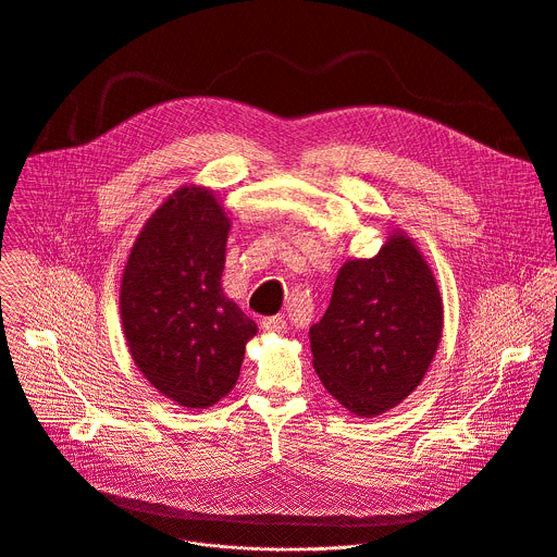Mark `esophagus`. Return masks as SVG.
<instances>
[{"mask_svg": "<svg viewBox=\"0 0 557 557\" xmlns=\"http://www.w3.org/2000/svg\"><path fill=\"white\" fill-rule=\"evenodd\" d=\"M262 327L267 330V332H286V327H288V323H286V319L284 317H267V319H262Z\"/></svg>", "mask_w": 557, "mask_h": 557, "instance_id": "obj_1", "label": "esophagus"}]
</instances>
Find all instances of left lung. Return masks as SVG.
<instances>
[{"label": "left lung", "mask_w": 557, "mask_h": 557, "mask_svg": "<svg viewBox=\"0 0 557 557\" xmlns=\"http://www.w3.org/2000/svg\"><path fill=\"white\" fill-rule=\"evenodd\" d=\"M442 327L433 271L416 243L394 232L374 258L338 269L330 306L310 327L314 372L349 413L381 416L422 383Z\"/></svg>", "instance_id": "left-lung-1"}]
</instances>
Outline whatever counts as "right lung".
Masks as SVG:
<instances>
[{"mask_svg": "<svg viewBox=\"0 0 557 557\" xmlns=\"http://www.w3.org/2000/svg\"><path fill=\"white\" fill-rule=\"evenodd\" d=\"M232 221L208 188H181L141 227L120 286L128 351L185 409H208L238 376L251 321L221 286Z\"/></svg>", "mask_w": 557, "mask_h": 557, "instance_id": "1", "label": "right lung"}]
</instances>
